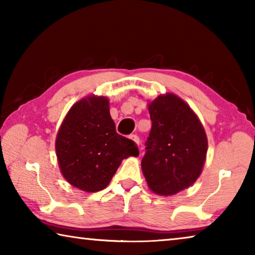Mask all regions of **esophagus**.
<instances>
[{
  "instance_id": "esophagus-1",
  "label": "esophagus",
  "mask_w": 255,
  "mask_h": 255,
  "mask_svg": "<svg viewBox=\"0 0 255 255\" xmlns=\"http://www.w3.org/2000/svg\"><path fill=\"white\" fill-rule=\"evenodd\" d=\"M130 139H131L136 145H139V138H138L137 135H131V136H130Z\"/></svg>"
}]
</instances>
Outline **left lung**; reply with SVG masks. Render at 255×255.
I'll use <instances>...</instances> for the list:
<instances>
[{"label": "left lung", "mask_w": 255, "mask_h": 255, "mask_svg": "<svg viewBox=\"0 0 255 255\" xmlns=\"http://www.w3.org/2000/svg\"><path fill=\"white\" fill-rule=\"evenodd\" d=\"M152 129L141 171L158 196H173L196 182L204 169L208 140L191 108L173 93L148 103Z\"/></svg>", "instance_id": "obj_1"}]
</instances>
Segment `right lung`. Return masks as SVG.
Here are the masks:
<instances>
[{
	"label": "right lung",
	"instance_id": "obj_1",
	"mask_svg": "<svg viewBox=\"0 0 255 255\" xmlns=\"http://www.w3.org/2000/svg\"><path fill=\"white\" fill-rule=\"evenodd\" d=\"M55 149L60 173L85 192L105 189L123 159L139 154L132 140L116 132L109 99L98 96L72 106L58 129Z\"/></svg>",
	"mask_w": 255,
	"mask_h": 255
}]
</instances>
